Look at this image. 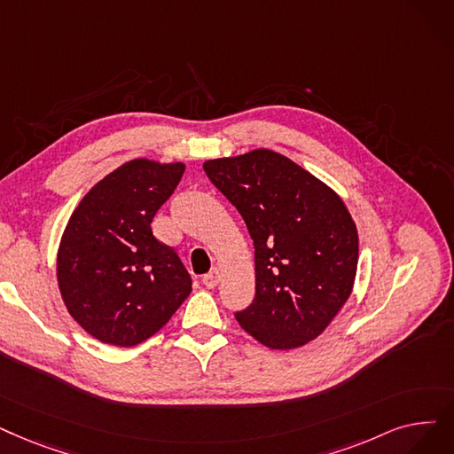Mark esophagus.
I'll return each mask as SVG.
<instances>
[{
    "label": "esophagus",
    "mask_w": 454,
    "mask_h": 454,
    "mask_svg": "<svg viewBox=\"0 0 454 454\" xmlns=\"http://www.w3.org/2000/svg\"><path fill=\"white\" fill-rule=\"evenodd\" d=\"M219 280H221V272H219V269H215V267L207 274L202 276V284L209 289H213L216 284H219Z\"/></svg>",
    "instance_id": "1"
}]
</instances>
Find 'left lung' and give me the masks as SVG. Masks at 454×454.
I'll return each instance as SVG.
<instances>
[{"mask_svg": "<svg viewBox=\"0 0 454 454\" xmlns=\"http://www.w3.org/2000/svg\"><path fill=\"white\" fill-rule=\"evenodd\" d=\"M254 241L255 294L235 319L269 348H297L352 291L358 231L343 200L286 155L254 150L204 163Z\"/></svg>", "mask_w": 454, "mask_h": 454, "instance_id": "1", "label": "left lung"}]
</instances>
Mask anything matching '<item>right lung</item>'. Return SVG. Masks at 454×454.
Returning <instances> with one entry per match:
<instances>
[{"label":"right lung","instance_id":"1","mask_svg":"<svg viewBox=\"0 0 454 454\" xmlns=\"http://www.w3.org/2000/svg\"><path fill=\"white\" fill-rule=\"evenodd\" d=\"M184 170L182 163L133 160L98 182L72 213L57 280L70 315L92 338L139 345L189 297L191 274L150 226Z\"/></svg>","mask_w":454,"mask_h":454}]
</instances>
